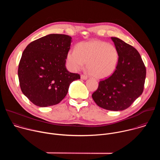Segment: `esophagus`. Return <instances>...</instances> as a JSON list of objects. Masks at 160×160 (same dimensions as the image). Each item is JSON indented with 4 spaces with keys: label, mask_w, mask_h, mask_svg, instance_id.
I'll return each instance as SVG.
<instances>
[{
    "label": "esophagus",
    "mask_w": 160,
    "mask_h": 160,
    "mask_svg": "<svg viewBox=\"0 0 160 160\" xmlns=\"http://www.w3.org/2000/svg\"><path fill=\"white\" fill-rule=\"evenodd\" d=\"M80 78H81V79L84 80H85L87 79V77L85 76V75H80Z\"/></svg>",
    "instance_id": "1"
}]
</instances>
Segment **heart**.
Instances as JSON below:
<instances>
[{
    "mask_svg": "<svg viewBox=\"0 0 160 160\" xmlns=\"http://www.w3.org/2000/svg\"><path fill=\"white\" fill-rule=\"evenodd\" d=\"M118 61L117 48L99 40L80 42L76 50H70L66 55V62L71 70H79L87 62L90 75L96 79H104L111 75Z\"/></svg>",
    "mask_w": 160,
    "mask_h": 160,
    "instance_id": "b5f03b06",
    "label": "heart"
}]
</instances>
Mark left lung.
<instances>
[{
    "label": "left lung",
    "instance_id": "left-lung-1",
    "mask_svg": "<svg viewBox=\"0 0 160 160\" xmlns=\"http://www.w3.org/2000/svg\"><path fill=\"white\" fill-rule=\"evenodd\" d=\"M118 52L112 75L100 81L92 99L99 107L110 111L128 108L142 93L146 70L140 54L130 45L111 37Z\"/></svg>",
    "mask_w": 160,
    "mask_h": 160
}]
</instances>
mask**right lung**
<instances>
[{
  "label": "right lung",
  "instance_id": "right-lung-1",
  "mask_svg": "<svg viewBox=\"0 0 160 160\" xmlns=\"http://www.w3.org/2000/svg\"><path fill=\"white\" fill-rule=\"evenodd\" d=\"M72 38L49 34L27 45L18 67L22 92L35 105L48 107L59 103L66 96L70 84L80 79L68 72L65 64Z\"/></svg>",
  "mask_w": 160,
  "mask_h": 160
}]
</instances>
